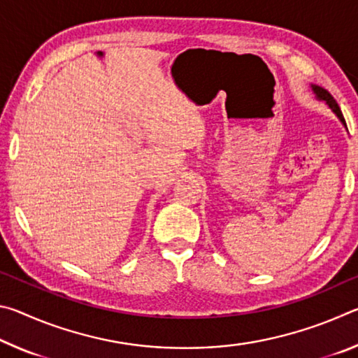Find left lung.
I'll use <instances>...</instances> for the list:
<instances>
[{
    "label": "left lung",
    "instance_id": "1",
    "mask_svg": "<svg viewBox=\"0 0 358 358\" xmlns=\"http://www.w3.org/2000/svg\"><path fill=\"white\" fill-rule=\"evenodd\" d=\"M311 88H313L314 94L317 96V99H322V101H325V102H327V106H329V107L331 108V110L336 113V117L343 121L344 126H346V121H344L343 113H341V110H339V107H338V104H336V101L333 99V96H331L329 92H327V90L317 87V85H311Z\"/></svg>",
    "mask_w": 358,
    "mask_h": 358
}]
</instances>
